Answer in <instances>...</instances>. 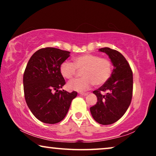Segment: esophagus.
Returning <instances> with one entry per match:
<instances>
[{"instance_id": "34e87169", "label": "esophagus", "mask_w": 156, "mask_h": 156, "mask_svg": "<svg viewBox=\"0 0 156 156\" xmlns=\"http://www.w3.org/2000/svg\"><path fill=\"white\" fill-rule=\"evenodd\" d=\"M80 94L82 96H87L89 94V92H81V93H80Z\"/></svg>"}]
</instances>
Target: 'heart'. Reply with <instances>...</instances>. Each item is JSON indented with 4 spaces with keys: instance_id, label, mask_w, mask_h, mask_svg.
<instances>
[{
    "instance_id": "1",
    "label": "heart",
    "mask_w": 156,
    "mask_h": 156,
    "mask_svg": "<svg viewBox=\"0 0 156 156\" xmlns=\"http://www.w3.org/2000/svg\"><path fill=\"white\" fill-rule=\"evenodd\" d=\"M112 69L109 59L94 54L79 55L74 57L73 63L64 62L59 67L62 76L67 80H71L78 70H82V77L72 80L67 85L68 89L76 91L88 90L92 84L99 87L105 84L112 75Z\"/></svg>"
}]
</instances>
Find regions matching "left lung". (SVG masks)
Returning <instances> with one entry per match:
<instances>
[{
  "label": "left lung",
  "mask_w": 156,
  "mask_h": 156,
  "mask_svg": "<svg viewBox=\"0 0 156 156\" xmlns=\"http://www.w3.org/2000/svg\"><path fill=\"white\" fill-rule=\"evenodd\" d=\"M109 57L114 65L110 78L93 93L97 102L90 108L91 116L100 124L116 122L126 112L133 94V72L126 59L118 51L109 48L99 50Z\"/></svg>",
  "instance_id": "obj_1"
}]
</instances>
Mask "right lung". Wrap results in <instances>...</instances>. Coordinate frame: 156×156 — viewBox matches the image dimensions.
Returning <instances> with one entry per match:
<instances>
[{
    "mask_svg": "<svg viewBox=\"0 0 156 156\" xmlns=\"http://www.w3.org/2000/svg\"><path fill=\"white\" fill-rule=\"evenodd\" d=\"M70 52L55 48L40 49L29 59L23 74L24 94L33 114L42 122L54 124L63 120L77 95L59 90L65 84L59 67Z\"/></svg>",
    "mask_w": 156,
    "mask_h": 156,
    "instance_id": "add662e5",
    "label": "right lung"
}]
</instances>
